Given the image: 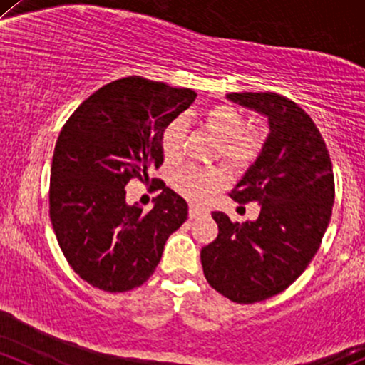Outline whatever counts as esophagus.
Returning a JSON list of instances; mask_svg holds the SVG:
<instances>
[{"label":"esophagus","instance_id":"obj_1","mask_svg":"<svg viewBox=\"0 0 365 365\" xmlns=\"http://www.w3.org/2000/svg\"><path fill=\"white\" fill-rule=\"evenodd\" d=\"M206 215V211L201 210V207H197L195 204H190L189 206V216L190 218H199V216H204Z\"/></svg>","mask_w":365,"mask_h":365}]
</instances>
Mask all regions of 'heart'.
<instances>
[{
    "label": "heart",
    "mask_w": 365,
    "mask_h": 365,
    "mask_svg": "<svg viewBox=\"0 0 365 365\" xmlns=\"http://www.w3.org/2000/svg\"><path fill=\"white\" fill-rule=\"evenodd\" d=\"M201 121L206 130L220 142V155L234 170H246L255 163L263 145L262 131L255 128H244L242 114L235 107L220 103L210 107L202 114ZM183 147V123L175 119L164 128L161 135V150L164 161L173 164L182 158ZM228 175L223 168H197L185 166L178 170L171 178V185L189 201L195 204H207L225 189Z\"/></svg>",
    "instance_id": "b5f03b06"
}]
</instances>
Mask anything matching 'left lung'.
<instances>
[{"label":"left lung","instance_id":"8db88e82","mask_svg":"<svg viewBox=\"0 0 365 365\" xmlns=\"http://www.w3.org/2000/svg\"><path fill=\"white\" fill-rule=\"evenodd\" d=\"M268 119L256 161L232 190L234 201L258 202L255 222L232 223L215 211L218 237L201 251L206 280L235 303L282 293L317 253L334 204L329 152L310 115L277 93H228Z\"/></svg>","mask_w":365,"mask_h":365}]
</instances>
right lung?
Wrapping results in <instances>:
<instances>
[{
    "instance_id": "obj_1",
    "label": "right lung",
    "mask_w": 365,
    "mask_h": 365,
    "mask_svg": "<svg viewBox=\"0 0 365 365\" xmlns=\"http://www.w3.org/2000/svg\"><path fill=\"white\" fill-rule=\"evenodd\" d=\"M195 97L190 88L130 76L90 95L63 124L51 161L50 220L72 270L93 287L142 286L187 220L185 199L161 180L150 211L130 206L124 187L161 166L164 128Z\"/></svg>"
}]
</instances>
